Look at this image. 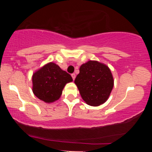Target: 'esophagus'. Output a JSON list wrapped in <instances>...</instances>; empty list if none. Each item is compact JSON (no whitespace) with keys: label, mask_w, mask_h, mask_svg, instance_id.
Here are the masks:
<instances>
[{"label":"esophagus","mask_w":152,"mask_h":152,"mask_svg":"<svg viewBox=\"0 0 152 152\" xmlns=\"http://www.w3.org/2000/svg\"><path fill=\"white\" fill-rule=\"evenodd\" d=\"M71 76H72L73 80H74L75 78H76V74H71Z\"/></svg>","instance_id":"obj_1"}]
</instances>
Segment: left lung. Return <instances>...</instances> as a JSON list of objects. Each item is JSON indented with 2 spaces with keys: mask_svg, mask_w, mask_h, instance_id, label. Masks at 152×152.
Returning <instances> with one entry per match:
<instances>
[{
  "mask_svg": "<svg viewBox=\"0 0 152 152\" xmlns=\"http://www.w3.org/2000/svg\"><path fill=\"white\" fill-rule=\"evenodd\" d=\"M74 83L82 99L90 106H99L109 99L114 87V78L109 68L96 61L82 64Z\"/></svg>",
  "mask_w": 152,
  "mask_h": 152,
  "instance_id": "1",
  "label": "left lung"
}]
</instances>
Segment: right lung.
<instances>
[{
	"mask_svg": "<svg viewBox=\"0 0 152 152\" xmlns=\"http://www.w3.org/2000/svg\"><path fill=\"white\" fill-rule=\"evenodd\" d=\"M72 81L70 74L50 62L33 74V92L44 102L52 103L60 98L65 85Z\"/></svg>",
	"mask_w": 152,
	"mask_h": 152,
	"instance_id": "add662e5",
	"label": "right lung"
}]
</instances>
